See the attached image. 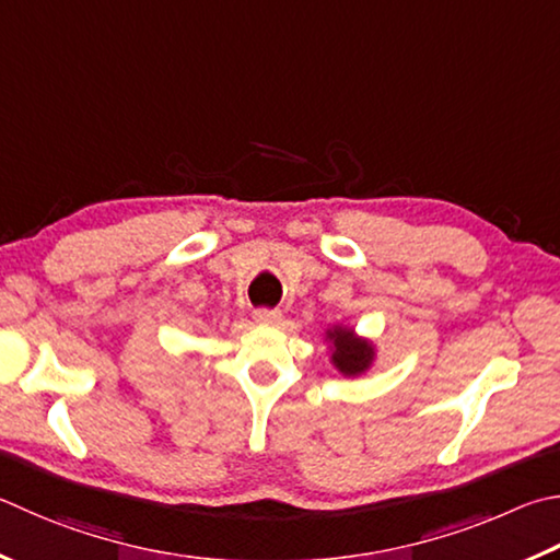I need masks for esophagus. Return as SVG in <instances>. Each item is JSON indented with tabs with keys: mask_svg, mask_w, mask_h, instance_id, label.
Here are the masks:
<instances>
[{
	"mask_svg": "<svg viewBox=\"0 0 560 560\" xmlns=\"http://www.w3.org/2000/svg\"><path fill=\"white\" fill-rule=\"evenodd\" d=\"M254 320L264 323V325H273L281 320V311H271V308H257L254 311Z\"/></svg>",
	"mask_w": 560,
	"mask_h": 560,
	"instance_id": "esophagus-1",
	"label": "esophagus"
}]
</instances>
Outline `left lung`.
<instances>
[{
	"label": "left lung",
	"instance_id": "1",
	"mask_svg": "<svg viewBox=\"0 0 560 560\" xmlns=\"http://www.w3.org/2000/svg\"><path fill=\"white\" fill-rule=\"evenodd\" d=\"M325 340H330V362L345 377H358V374L372 368L374 345L370 340L358 338L352 328L335 325V328L325 332Z\"/></svg>",
	"mask_w": 560,
	"mask_h": 560
}]
</instances>
